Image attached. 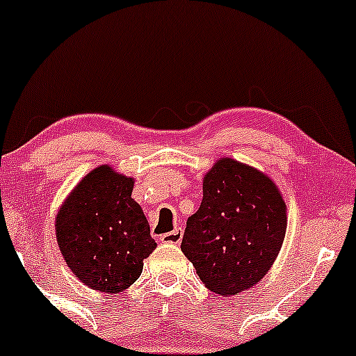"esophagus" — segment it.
Listing matches in <instances>:
<instances>
[{
    "label": "esophagus",
    "mask_w": 356,
    "mask_h": 356,
    "mask_svg": "<svg viewBox=\"0 0 356 356\" xmlns=\"http://www.w3.org/2000/svg\"><path fill=\"white\" fill-rule=\"evenodd\" d=\"M181 238H183V229H181V228H177V229H173V232H170V233L161 234L159 240L163 241V243L178 245L179 241H181Z\"/></svg>",
    "instance_id": "1"
}]
</instances>
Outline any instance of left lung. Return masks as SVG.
Masks as SVG:
<instances>
[{
  "label": "left lung",
  "instance_id": "1",
  "mask_svg": "<svg viewBox=\"0 0 356 356\" xmlns=\"http://www.w3.org/2000/svg\"><path fill=\"white\" fill-rule=\"evenodd\" d=\"M199 211L186 221L181 252L221 296L257 284L286 234V204L267 175L221 157L204 177Z\"/></svg>",
  "mask_w": 356,
  "mask_h": 356
}]
</instances>
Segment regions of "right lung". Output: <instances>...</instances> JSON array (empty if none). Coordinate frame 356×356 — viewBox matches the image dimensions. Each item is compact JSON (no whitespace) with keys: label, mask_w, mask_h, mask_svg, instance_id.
<instances>
[{"label":"right lung","mask_w":356,"mask_h":356,"mask_svg":"<svg viewBox=\"0 0 356 356\" xmlns=\"http://www.w3.org/2000/svg\"><path fill=\"white\" fill-rule=\"evenodd\" d=\"M134 178L102 164L70 192L56 216V238L70 270L89 288L120 293L140 277L157 243L142 207L131 199Z\"/></svg>","instance_id":"right-lung-1"}]
</instances>
